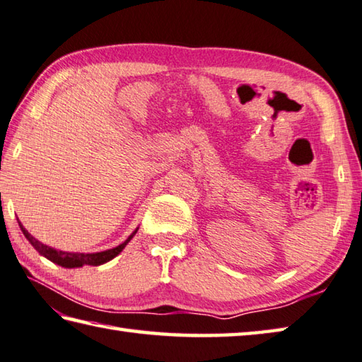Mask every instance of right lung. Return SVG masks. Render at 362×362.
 I'll return each instance as SVG.
<instances>
[{"instance_id":"obj_1","label":"right lung","mask_w":362,"mask_h":362,"mask_svg":"<svg viewBox=\"0 0 362 362\" xmlns=\"http://www.w3.org/2000/svg\"><path fill=\"white\" fill-rule=\"evenodd\" d=\"M20 224V229L21 232H23V235L28 238V242H30L34 250L37 251L40 256L47 257L48 260L54 262V264H58L64 268H78V267H83V265H92V267H97V265H102V264H106V262H110L111 259H115L117 254H120V251L124 250V247L127 246V243L130 242V240L133 238L134 233H136V230H134L132 235L125 240L124 243H120L119 246L112 247V250H106V251H102V252H92V254H84V252H67V251H58L54 250V247H49L44 243H40L39 240H35L30 232H28L23 226Z\"/></svg>"}]
</instances>
